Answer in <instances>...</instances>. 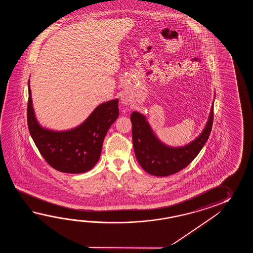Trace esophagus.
<instances>
[{"label":"esophagus","mask_w":253,"mask_h":253,"mask_svg":"<svg viewBox=\"0 0 253 253\" xmlns=\"http://www.w3.org/2000/svg\"><path fill=\"white\" fill-rule=\"evenodd\" d=\"M121 101H122V103L125 104V105H127V104H128V98H127L126 96L123 95V96L121 97Z\"/></svg>","instance_id":"34e87169"}]
</instances>
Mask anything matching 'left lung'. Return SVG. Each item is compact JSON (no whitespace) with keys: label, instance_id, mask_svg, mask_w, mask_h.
I'll return each mask as SVG.
<instances>
[{"label":"left lung","instance_id":"left-lung-1","mask_svg":"<svg viewBox=\"0 0 253 253\" xmlns=\"http://www.w3.org/2000/svg\"><path fill=\"white\" fill-rule=\"evenodd\" d=\"M134 154L145 172L156 176H168L181 171L199 154L209 138L213 120V104L203 132L188 145L172 147L157 138L144 115L131 114Z\"/></svg>","mask_w":253,"mask_h":253}]
</instances>
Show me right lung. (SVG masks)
Instances as JSON below:
<instances>
[{"label":"right lung","instance_id":"add662e5","mask_svg":"<svg viewBox=\"0 0 253 253\" xmlns=\"http://www.w3.org/2000/svg\"><path fill=\"white\" fill-rule=\"evenodd\" d=\"M27 121L30 134L48 165L59 172L81 173L97 164L108 129L119 117V99L102 103L79 126L66 131L44 128L34 114L28 82Z\"/></svg>","mask_w":253,"mask_h":253}]
</instances>
